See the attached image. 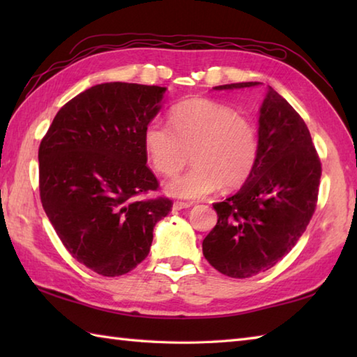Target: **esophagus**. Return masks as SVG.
Masks as SVG:
<instances>
[{
    "label": "esophagus",
    "instance_id": "esophagus-1",
    "mask_svg": "<svg viewBox=\"0 0 357 357\" xmlns=\"http://www.w3.org/2000/svg\"><path fill=\"white\" fill-rule=\"evenodd\" d=\"M192 207V204L190 202H179V201H176L173 204V208L174 210H184V208H190Z\"/></svg>",
    "mask_w": 357,
    "mask_h": 357
}]
</instances>
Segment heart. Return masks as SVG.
I'll list each match as a JSON object with an SVG mask.
<instances>
[{"label": "heart", "instance_id": "obj_1", "mask_svg": "<svg viewBox=\"0 0 357 357\" xmlns=\"http://www.w3.org/2000/svg\"><path fill=\"white\" fill-rule=\"evenodd\" d=\"M170 119L172 126L153 119L144 128V147L151 165L172 176L188 162V153L195 165L167 183V193L199 199L221 185L236 188L245 183L259 150L252 121L229 105L201 98L178 104Z\"/></svg>", "mask_w": 357, "mask_h": 357}]
</instances>
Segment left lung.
<instances>
[{"mask_svg": "<svg viewBox=\"0 0 357 357\" xmlns=\"http://www.w3.org/2000/svg\"><path fill=\"white\" fill-rule=\"evenodd\" d=\"M259 82L213 87L234 90ZM256 165L239 190L213 204L218 222L202 253L219 273L250 278L271 268L299 241L312 219L321 161L312 135L290 104L268 86L259 109Z\"/></svg>", "mask_w": 357, "mask_h": 357, "instance_id": "obj_1", "label": "left lung"}]
</instances>
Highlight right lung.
Segmentation results:
<instances>
[{
    "instance_id": "obj_1",
    "label": "right lung",
    "mask_w": 357,
    "mask_h": 357,
    "mask_svg": "<svg viewBox=\"0 0 357 357\" xmlns=\"http://www.w3.org/2000/svg\"><path fill=\"white\" fill-rule=\"evenodd\" d=\"M167 87L105 82L63 105L41 141L40 196L75 259L102 276H121L146 259L153 229L169 215L147 167L144 128Z\"/></svg>"
}]
</instances>
